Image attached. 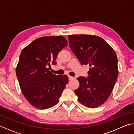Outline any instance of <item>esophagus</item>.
Wrapping results in <instances>:
<instances>
[{"mask_svg": "<svg viewBox=\"0 0 134 134\" xmlns=\"http://www.w3.org/2000/svg\"><path fill=\"white\" fill-rule=\"evenodd\" d=\"M69 80H72V79H74V77H73V76L69 75Z\"/></svg>", "mask_w": 134, "mask_h": 134, "instance_id": "obj_1", "label": "esophagus"}]
</instances>
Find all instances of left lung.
I'll list each match as a JSON object with an SVG mask.
<instances>
[{"label": "left lung", "mask_w": 134, "mask_h": 134, "mask_svg": "<svg viewBox=\"0 0 134 134\" xmlns=\"http://www.w3.org/2000/svg\"><path fill=\"white\" fill-rule=\"evenodd\" d=\"M68 38L71 49L81 63L90 67L87 78H77L79 87L75 93L78 101L86 107L97 108L109 98L117 81V56L100 37L74 35Z\"/></svg>", "instance_id": "8db88e82"}]
</instances>
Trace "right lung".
<instances>
[{
  "instance_id": "right-lung-1",
  "label": "right lung",
  "mask_w": 134,
  "mask_h": 134,
  "mask_svg": "<svg viewBox=\"0 0 134 134\" xmlns=\"http://www.w3.org/2000/svg\"><path fill=\"white\" fill-rule=\"evenodd\" d=\"M68 44L63 36L41 37L22 51L16 67V75L21 92L36 108L46 109L59 101L69 78L50 71L56 65L59 52Z\"/></svg>"
}]
</instances>
